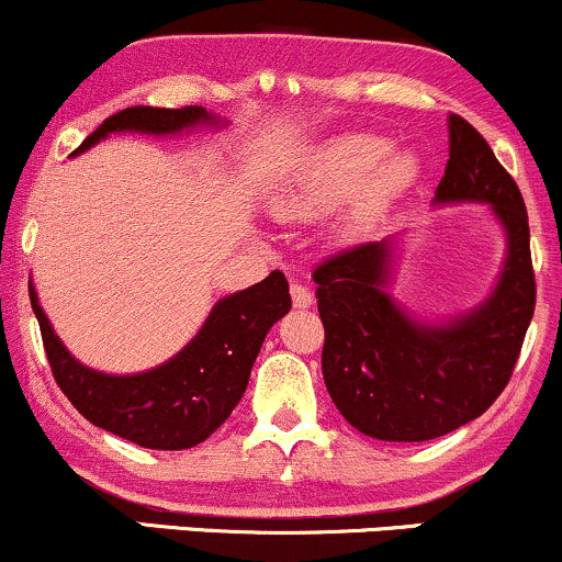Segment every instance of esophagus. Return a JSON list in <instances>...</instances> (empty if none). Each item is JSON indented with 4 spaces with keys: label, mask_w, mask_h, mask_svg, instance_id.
I'll return each instance as SVG.
<instances>
[{
    "label": "esophagus",
    "mask_w": 562,
    "mask_h": 562,
    "mask_svg": "<svg viewBox=\"0 0 562 562\" xmlns=\"http://www.w3.org/2000/svg\"><path fill=\"white\" fill-rule=\"evenodd\" d=\"M290 295H293V306L295 308H308L314 303V293L301 282H290Z\"/></svg>",
    "instance_id": "1"
}]
</instances>
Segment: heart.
I'll return each mask as SVG.
<instances>
[{
    "mask_svg": "<svg viewBox=\"0 0 562 562\" xmlns=\"http://www.w3.org/2000/svg\"><path fill=\"white\" fill-rule=\"evenodd\" d=\"M415 153L389 150V142L375 134H348L330 142L322 153L317 169L295 195V205L322 209L333 205L359 188L357 214L370 216L391 203L393 198L415 182Z\"/></svg>",
    "mask_w": 562,
    "mask_h": 562,
    "instance_id": "b5f03b06",
    "label": "heart"
}]
</instances>
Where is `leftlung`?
<instances>
[{"label": "left lung", "mask_w": 562, "mask_h": 562, "mask_svg": "<svg viewBox=\"0 0 562 562\" xmlns=\"http://www.w3.org/2000/svg\"><path fill=\"white\" fill-rule=\"evenodd\" d=\"M434 203H483L505 229L496 285L470 312L441 322L406 312L389 293L391 237L348 248L314 269L325 385L340 415L380 441H430L481 417L513 375L537 303L518 184L488 142L454 113Z\"/></svg>", "instance_id": "8db88e82"}]
</instances>
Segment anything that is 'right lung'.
<instances>
[{
	"instance_id": "add662e5",
	"label": "right lung",
	"mask_w": 562,
	"mask_h": 562,
	"mask_svg": "<svg viewBox=\"0 0 562 562\" xmlns=\"http://www.w3.org/2000/svg\"><path fill=\"white\" fill-rule=\"evenodd\" d=\"M218 124L222 121L200 105L177 111L147 105L126 108L102 121L74 156L89 150L108 134L137 132L166 137ZM29 293L49 367L68 402L97 428L111 430L145 449L166 451L198 447L227 420L248 389L250 370L269 327L290 312L288 280L280 269H274L267 280L216 301L195 338L169 362L137 375H108L81 364L63 346L44 308L38 306L34 282L29 285Z\"/></svg>"
}]
</instances>
